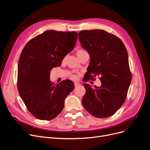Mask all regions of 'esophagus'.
Here are the masks:
<instances>
[{"mask_svg":"<svg viewBox=\"0 0 150 150\" xmlns=\"http://www.w3.org/2000/svg\"><path fill=\"white\" fill-rule=\"evenodd\" d=\"M79 85H80V83H77V82H75V83H74V86H75V87H77V86H79Z\"/></svg>","mask_w":150,"mask_h":150,"instance_id":"34e87169","label":"esophagus"}]
</instances>
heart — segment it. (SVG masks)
Segmentation results:
<instances>
[{"mask_svg": "<svg viewBox=\"0 0 150 150\" xmlns=\"http://www.w3.org/2000/svg\"><path fill=\"white\" fill-rule=\"evenodd\" d=\"M86 51L83 50H79L77 52H76V54L77 56V57H79L82 54L84 53V52H85ZM70 78H71V79H73V80H76V79H77V76L74 74H71V76H70Z\"/></svg>", "mask_w": 150, "mask_h": 150, "instance_id": "b5f03b06", "label": "heart"}]
</instances>
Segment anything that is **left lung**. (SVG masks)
<instances>
[{
    "mask_svg": "<svg viewBox=\"0 0 150 150\" xmlns=\"http://www.w3.org/2000/svg\"><path fill=\"white\" fill-rule=\"evenodd\" d=\"M78 34L90 56L85 82L100 76L102 83L100 87L94 86L95 89L84 83L82 105L94 117H108L124 103L131 82L127 49L119 38L104 30H83Z\"/></svg>",
    "mask_w": 150,
    "mask_h": 150,
    "instance_id": "obj_1",
    "label": "left lung"
}]
</instances>
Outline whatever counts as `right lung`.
<instances>
[{
	"label": "right lung",
	"instance_id": "right-lung-1",
	"mask_svg": "<svg viewBox=\"0 0 150 150\" xmlns=\"http://www.w3.org/2000/svg\"><path fill=\"white\" fill-rule=\"evenodd\" d=\"M77 39L75 31L47 30L30 40L23 48L18 64L17 88L35 117L50 120L62 111L74 83L65 80L54 84L50 81V71L61 65L65 56L74 49Z\"/></svg>",
	"mask_w": 150,
	"mask_h": 150
}]
</instances>
